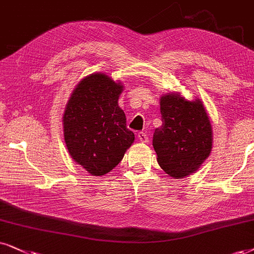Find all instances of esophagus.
I'll return each instance as SVG.
<instances>
[{
  "label": "esophagus",
  "mask_w": 254,
  "mask_h": 254,
  "mask_svg": "<svg viewBox=\"0 0 254 254\" xmlns=\"http://www.w3.org/2000/svg\"><path fill=\"white\" fill-rule=\"evenodd\" d=\"M137 138L140 143H143V144L149 143V134H147L146 132H139L137 134Z\"/></svg>",
  "instance_id": "1"
}]
</instances>
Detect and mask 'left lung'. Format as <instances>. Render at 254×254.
<instances>
[{"label":"left lung","mask_w":254,"mask_h":254,"mask_svg":"<svg viewBox=\"0 0 254 254\" xmlns=\"http://www.w3.org/2000/svg\"><path fill=\"white\" fill-rule=\"evenodd\" d=\"M162 127L153 133L157 162L170 177L182 179L194 173L212 150V125L203 102L188 101L179 92L159 99Z\"/></svg>","instance_id":"1"}]
</instances>
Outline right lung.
Listing matches in <instances>:
<instances>
[{
	"instance_id": "right-lung-1",
	"label": "right lung",
	"mask_w": 254,
	"mask_h": 254,
	"mask_svg": "<svg viewBox=\"0 0 254 254\" xmlns=\"http://www.w3.org/2000/svg\"><path fill=\"white\" fill-rule=\"evenodd\" d=\"M124 85L103 72L85 76L72 90L63 114L68 151L76 164L91 176H104L116 168L132 145L118 98Z\"/></svg>"
}]
</instances>
